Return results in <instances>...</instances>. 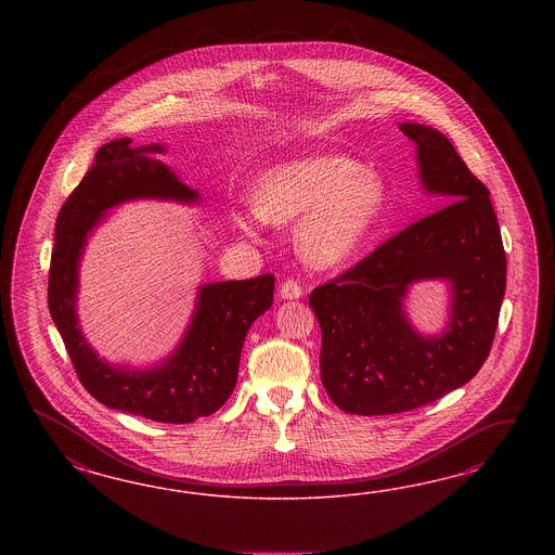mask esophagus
I'll return each mask as SVG.
<instances>
[{
    "mask_svg": "<svg viewBox=\"0 0 555 555\" xmlns=\"http://www.w3.org/2000/svg\"><path fill=\"white\" fill-rule=\"evenodd\" d=\"M279 291H281V297H283V299H299V297H302L301 283H299V281H295V279H285V281H281Z\"/></svg>",
    "mask_w": 555,
    "mask_h": 555,
    "instance_id": "34e87169",
    "label": "esophagus"
}]
</instances>
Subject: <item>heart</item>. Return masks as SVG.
I'll list each match as a JSON object with an SVG mask.
<instances>
[{
	"instance_id": "obj_1",
	"label": "heart",
	"mask_w": 555,
	"mask_h": 555,
	"mask_svg": "<svg viewBox=\"0 0 555 555\" xmlns=\"http://www.w3.org/2000/svg\"><path fill=\"white\" fill-rule=\"evenodd\" d=\"M256 203L234 211L244 234L267 223H297V246L315 267L348 260L380 218L387 185L380 175L344 154H311L269 168L256 181Z\"/></svg>"
}]
</instances>
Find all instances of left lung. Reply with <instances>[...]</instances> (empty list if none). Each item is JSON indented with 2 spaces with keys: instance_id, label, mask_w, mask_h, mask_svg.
<instances>
[{
  "instance_id": "left-lung-1",
  "label": "left lung",
  "mask_w": 555,
  "mask_h": 555,
  "mask_svg": "<svg viewBox=\"0 0 555 555\" xmlns=\"http://www.w3.org/2000/svg\"><path fill=\"white\" fill-rule=\"evenodd\" d=\"M420 175L446 207L392 235L352 269L309 295L321 327V383L352 415H392L466 385L492 348L506 286V256L490 193L434 128L401 124ZM453 285L447 332L423 338L402 313L411 282Z\"/></svg>"
}]
</instances>
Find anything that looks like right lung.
<instances>
[{"label":"right lung","mask_w":555,"mask_h":555,"mask_svg":"<svg viewBox=\"0 0 555 555\" xmlns=\"http://www.w3.org/2000/svg\"><path fill=\"white\" fill-rule=\"evenodd\" d=\"M130 138L103 144L83 181L63 203L49 270V309L81 385L100 403L160 423H191L216 413L237 380L244 337L272 305L274 274L202 286L183 344L152 370L116 369L89 348L77 327V267L87 234L103 211L140 197L195 202L197 193L152 152L130 146Z\"/></svg>","instance_id":"right-lung-1"}]
</instances>
